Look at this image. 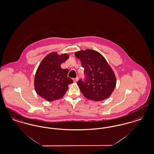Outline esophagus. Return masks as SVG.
Segmentation results:
<instances>
[{
    "label": "esophagus",
    "mask_w": 154,
    "mask_h": 154,
    "mask_svg": "<svg viewBox=\"0 0 154 154\" xmlns=\"http://www.w3.org/2000/svg\"><path fill=\"white\" fill-rule=\"evenodd\" d=\"M78 80H79V78H78V77L73 79V80L74 82H77V81H78Z\"/></svg>",
    "instance_id": "obj_1"
}]
</instances>
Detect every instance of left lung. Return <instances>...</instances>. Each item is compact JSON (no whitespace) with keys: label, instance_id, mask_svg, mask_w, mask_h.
<instances>
[{"label":"left lung","instance_id":"1","mask_svg":"<svg viewBox=\"0 0 154 154\" xmlns=\"http://www.w3.org/2000/svg\"><path fill=\"white\" fill-rule=\"evenodd\" d=\"M75 55L84 68L85 79L77 82L83 95L94 101H102L110 96L116 85L112 69L98 52L87 49L76 52Z\"/></svg>","mask_w":154,"mask_h":154}]
</instances>
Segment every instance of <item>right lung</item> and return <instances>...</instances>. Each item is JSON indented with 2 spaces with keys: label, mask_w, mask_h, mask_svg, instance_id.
Returning <instances> with one entry per match:
<instances>
[{
  "label": "right lung",
  "mask_w": 154,
  "mask_h": 154,
  "mask_svg": "<svg viewBox=\"0 0 154 154\" xmlns=\"http://www.w3.org/2000/svg\"><path fill=\"white\" fill-rule=\"evenodd\" d=\"M69 57L66 54L59 55L57 52H53L43 59L37 68L35 88L38 95L48 102L62 97L68 89V85L73 82L67 77L69 70L60 67Z\"/></svg>",
  "instance_id": "obj_1"
}]
</instances>
